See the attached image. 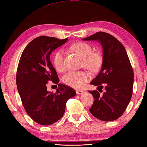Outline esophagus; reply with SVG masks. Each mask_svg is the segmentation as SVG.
I'll list each match as a JSON object with an SVG mask.
<instances>
[{
    "mask_svg": "<svg viewBox=\"0 0 147 147\" xmlns=\"http://www.w3.org/2000/svg\"><path fill=\"white\" fill-rule=\"evenodd\" d=\"M76 93H77V95H82V94L84 93L85 92L84 91H82V90H77Z\"/></svg>",
    "mask_w": 147,
    "mask_h": 147,
    "instance_id": "1",
    "label": "esophagus"
}]
</instances>
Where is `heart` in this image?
<instances>
[{"mask_svg":"<svg viewBox=\"0 0 147 147\" xmlns=\"http://www.w3.org/2000/svg\"><path fill=\"white\" fill-rule=\"evenodd\" d=\"M71 49L83 59V65L91 70H96L100 66L102 57L98 53L93 52V48L89 44L84 42L74 43ZM53 64L56 70L61 72L66 70L64 51L59 50L54 54ZM90 78V74L86 71H70L63 77V81L66 85L76 89L82 88Z\"/></svg>","mask_w":147,"mask_h":147,"instance_id":"heart-1","label":"heart"}]
</instances>
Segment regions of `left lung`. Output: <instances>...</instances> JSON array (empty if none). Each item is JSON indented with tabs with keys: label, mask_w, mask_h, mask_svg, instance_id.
<instances>
[{
	"label": "left lung",
	"mask_w": 147,
	"mask_h": 147,
	"mask_svg": "<svg viewBox=\"0 0 147 147\" xmlns=\"http://www.w3.org/2000/svg\"><path fill=\"white\" fill-rule=\"evenodd\" d=\"M82 40L97 41L103 50L102 68L90 83L98 86L97 89L104 86L105 92L100 95L102 90L89 91L94 98L90 111L102 121L117 120L125 111L132 95L134 72L125 49L117 38L104 32Z\"/></svg>",
	"instance_id": "obj_1"
}]
</instances>
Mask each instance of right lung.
Returning <instances> with one entry per match:
<instances>
[{"label": "right lung", "instance_id": "add662e5", "mask_svg": "<svg viewBox=\"0 0 147 147\" xmlns=\"http://www.w3.org/2000/svg\"><path fill=\"white\" fill-rule=\"evenodd\" d=\"M67 40L46 36L38 37L26 46L19 61L18 91L26 113L40 125H52L59 120L64 115L66 102L76 95L73 88L59 84L50 59L52 52ZM51 81L59 86L54 94L47 91L46 84Z\"/></svg>", "mask_w": 147, "mask_h": 147}]
</instances>
